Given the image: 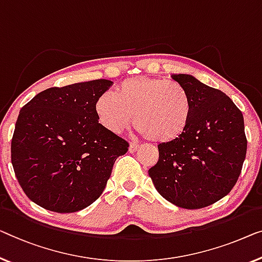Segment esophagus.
<instances>
[{"mask_svg": "<svg viewBox=\"0 0 262 262\" xmlns=\"http://www.w3.org/2000/svg\"><path fill=\"white\" fill-rule=\"evenodd\" d=\"M138 148H139V143L130 142V144H129V151H130V153H135V151L138 150Z\"/></svg>", "mask_w": 262, "mask_h": 262, "instance_id": "34e87169", "label": "esophagus"}]
</instances>
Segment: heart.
I'll return each mask as SVG.
<instances>
[{
	"label": "heart",
	"mask_w": 262,
	"mask_h": 262,
	"mask_svg": "<svg viewBox=\"0 0 262 262\" xmlns=\"http://www.w3.org/2000/svg\"><path fill=\"white\" fill-rule=\"evenodd\" d=\"M99 122L108 132L119 134L133 121L140 133L159 143L180 138L189 126L193 101L179 82L160 77L135 76L124 80L113 94L101 95L95 102Z\"/></svg>",
	"instance_id": "b5f03b06"
}]
</instances>
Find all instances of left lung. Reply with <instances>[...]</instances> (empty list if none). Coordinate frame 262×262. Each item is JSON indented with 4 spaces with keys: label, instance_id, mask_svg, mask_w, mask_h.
I'll return each mask as SVG.
<instances>
[{
    "label": "left lung",
    "instance_id": "left-lung-1",
    "mask_svg": "<svg viewBox=\"0 0 262 262\" xmlns=\"http://www.w3.org/2000/svg\"><path fill=\"white\" fill-rule=\"evenodd\" d=\"M171 77L190 94L192 119L180 138L159 144V161L148 174L167 201L204 208L231 192L241 173L247 150L244 116L225 93L193 75Z\"/></svg>",
    "mask_w": 262,
    "mask_h": 262
}]
</instances>
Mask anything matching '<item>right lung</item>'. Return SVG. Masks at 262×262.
Segmentation results:
<instances>
[{"label":"right lung","instance_id":"right-lung-1","mask_svg":"<svg viewBox=\"0 0 262 262\" xmlns=\"http://www.w3.org/2000/svg\"><path fill=\"white\" fill-rule=\"evenodd\" d=\"M111 80H93L38 93L21 108L11 140V163L31 201L56 213L92 205L104 190L128 142L99 123L95 102Z\"/></svg>","mask_w":262,"mask_h":262}]
</instances>
